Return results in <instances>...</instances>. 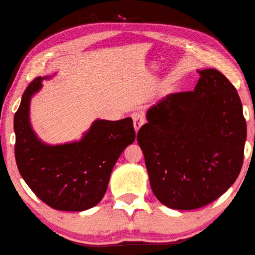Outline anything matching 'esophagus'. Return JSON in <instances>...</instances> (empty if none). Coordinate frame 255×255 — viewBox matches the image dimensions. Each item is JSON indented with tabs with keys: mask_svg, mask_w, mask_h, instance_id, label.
I'll list each match as a JSON object with an SVG mask.
<instances>
[{
	"mask_svg": "<svg viewBox=\"0 0 255 255\" xmlns=\"http://www.w3.org/2000/svg\"><path fill=\"white\" fill-rule=\"evenodd\" d=\"M131 118L133 122V128H135V131L138 132L140 127L145 124V117H143V115L141 113H133L131 115Z\"/></svg>",
	"mask_w": 255,
	"mask_h": 255,
	"instance_id": "obj_1",
	"label": "esophagus"
}]
</instances>
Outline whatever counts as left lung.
Here are the masks:
<instances>
[{
    "mask_svg": "<svg viewBox=\"0 0 255 255\" xmlns=\"http://www.w3.org/2000/svg\"><path fill=\"white\" fill-rule=\"evenodd\" d=\"M197 72L194 91L157 101L137 133L152 193L174 210L215 201L243 165L247 122L238 91L215 69Z\"/></svg>",
    "mask_w": 255,
    "mask_h": 255,
    "instance_id": "1",
    "label": "left lung"
}]
</instances>
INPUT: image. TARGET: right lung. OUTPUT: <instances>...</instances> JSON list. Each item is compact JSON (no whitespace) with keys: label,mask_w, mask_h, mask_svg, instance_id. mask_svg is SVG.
Returning a JSON list of instances; mask_svg holds the SVG:
<instances>
[{"label":"right lung","mask_w":255,"mask_h":255,"mask_svg":"<svg viewBox=\"0 0 255 255\" xmlns=\"http://www.w3.org/2000/svg\"><path fill=\"white\" fill-rule=\"evenodd\" d=\"M48 78L38 77L27 86L14 115L18 172L32 192L54 210H89L103 200L116 161L135 141L132 119H97L79 141L48 145L30 123L32 96Z\"/></svg>","instance_id":"right-lung-1"}]
</instances>
